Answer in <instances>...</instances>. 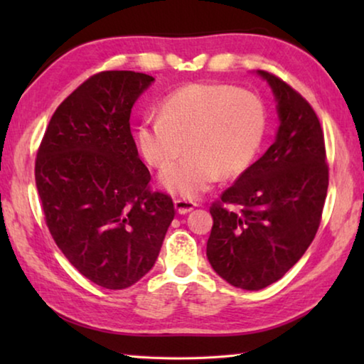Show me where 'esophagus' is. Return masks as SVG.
<instances>
[{"instance_id":"obj_1","label":"esophagus","mask_w":364,"mask_h":364,"mask_svg":"<svg viewBox=\"0 0 364 364\" xmlns=\"http://www.w3.org/2000/svg\"><path fill=\"white\" fill-rule=\"evenodd\" d=\"M194 207H196V202H193V200H188V199H176L175 200L176 212L181 213V215L191 212Z\"/></svg>"}]
</instances>
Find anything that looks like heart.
<instances>
[{"label":"heart","mask_w":364,"mask_h":364,"mask_svg":"<svg viewBox=\"0 0 364 364\" xmlns=\"http://www.w3.org/2000/svg\"><path fill=\"white\" fill-rule=\"evenodd\" d=\"M267 112L260 97L230 85L191 83L165 97L160 117L138 127L139 151L157 168L160 184L186 199L210 189L220 175L236 176L260 151Z\"/></svg>","instance_id":"obj_1"}]
</instances>
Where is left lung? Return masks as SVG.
Here are the masks:
<instances>
[{
	"label": "left lung",
	"mask_w": 364,
	"mask_h": 364,
	"mask_svg": "<svg viewBox=\"0 0 364 364\" xmlns=\"http://www.w3.org/2000/svg\"><path fill=\"white\" fill-rule=\"evenodd\" d=\"M258 75L278 102V134L213 202L207 241L212 268L245 291L273 284L300 260L321 223L329 184L323 128L310 102L273 73Z\"/></svg>",
	"instance_id": "8db88e82"
}]
</instances>
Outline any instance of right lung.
<instances>
[{
  "mask_svg": "<svg viewBox=\"0 0 364 364\" xmlns=\"http://www.w3.org/2000/svg\"><path fill=\"white\" fill-rule=\"evenodd\" d=\"M154 77L106 70L60 102L41 139L35 181L49 232L73 267L104 289H127L156 263L175 207L151 191L130 130Z\"/></svg>",
  "mask_w": 364,
  "mask_h": 364,
  "instance_id": "obj_1",
  "label": "right lung"
}]
</instances>
